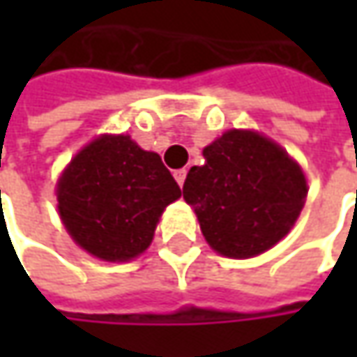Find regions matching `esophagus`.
I'll return each mask as SVG.
<instances>
[{
	"label": "esophagus",
	"instance_id": "1",
	"mask_svg": "<svg viewBox=\"0 0 357 357\" xmlns=\"http://www.w3.org/2000/svg\"><path fill=\"white\" fill-rule=\"evenodd\" d=\"M174 178H176V183L183 186L185 185V178H186V169H178V171H174Z\"/></svg>",
	"mask_w": 357,
	"mask_h": 357
}]
</instances>
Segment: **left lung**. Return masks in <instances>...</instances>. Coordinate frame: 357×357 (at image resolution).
<instances>
[{"label": "left lung", "mask_w": 357, "mask_h": 357, "mask_svg": "<svg viewBox=\"0 0 357 357\" xmlns=\"http://www.w3.org/2000/svg\"><path fill=\"white\" fill-rule=\"evenodd\" d=\"M204 165L186 174L183 197L216 252L252 258L282 240L308 192L288 153L252 130H228L204 151Z\"/></svg>", "instance_id": "left-lung-1"}]
</instances>
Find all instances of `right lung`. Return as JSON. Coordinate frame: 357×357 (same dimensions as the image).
Segmentation results:
<instances>
[{
	"label": "right lung",
	"mask_w": 357,
	"mask_h": 357,
	"mask_svg": "<svg viewBox=\"0 0 357 357\" xmlns=\"http://www.w3.org/2000/svg\"><path fill=\"white\" fill-rule=\"evenodd\" d=\"M181 186L157 153L127 135L93 141L65 169L57 185L63 225L87 252L125 262L144 252L162 211Z\"/></svg>",
	"instance_id": "add662e5"
}]
</instances>
